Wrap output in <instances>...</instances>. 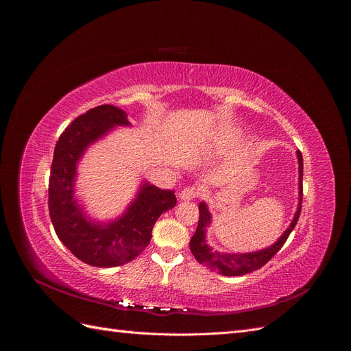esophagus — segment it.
Listing matches in <instances>:
<instances>
[{
	"instance_id": "esophagus-1",
	"label": "esophagus",
	"mask_w": 351,
	"mask_h": 351,
	"mask_svg": "<svg viewBox=\"0 0 351 351\" xmlns=\"http://www.w3.org/2000/svg\"><path fill=\"white\" fill-rule=\"evenodd\" d=\"M199 195H200L199 189L192 186V187H186V189L182 190V192H180V199H182V200H192V199H196Z\"/></svg>"
}]
</instances>
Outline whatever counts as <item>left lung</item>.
Instances as JSON below:
<instances>
[{
	"label": "left lung",
	"instance_id": "1",
	"mask_svg": "<svg viewBox=\"0 0 351 351\" xmlns=\"http://www.w3.org/2000/svg\"><path fill=\"white\" fill-rule=\"evenodd\" d=\"M299 158V206H297L295 215L291 221L290 227L284 231V234L275 241L272 246L262 249L258 252L250 253H221L212 250L206 243V228L210 224V212L208 210V205L205 202L199 204V222L196 232L190 240V250H192L196 261L205 265L210 271L227 275V277H239V275H246L249 272L262 268L265 263L269 262L277 252L284 246V243L289 239L290 232L295 227L297 221L300 217L302 210V199H303V156L302 152L297 151Z\"/></svg>",
	"mask_w": 351,
	"mask_h": 351
}]
</instances>
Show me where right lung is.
I'll return each mask as SVG.
<instances>
[{"mask_svg": "<svg viewBox=\"0 0 351 351\" xmlns=\"http://www.w3.org/2000/svg\"><path fill=\"white\" fill-rule=\"evenodd\" d=\"M115 125L130 123L127 114L114 105H99L79 115L60 136L49 176L48 208L58 239L77 259L98 268L133 261L149 244L156 219L177 204L173 190L143 182L120 218L101 224L86 217L74 197L77 162L88 146Z\"/></svg>", "mask_w": 351, "mask_h": 351, "instance_id": "right-lung-1", "label": "right lung"}]
</instances>
